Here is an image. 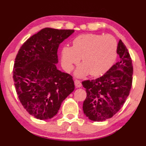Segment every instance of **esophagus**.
Wrapping results in <instances>:
<instances>
[{"instance_id":"1","label":"esophagus","mask_w":146,"mask_h":146,"mask_svg":"<svg viewBox=\"0 0 146 146\" xmlns=\"http://www.w3.org/2000/svg\"><path fill=\"white\" fill-rule=\"evenodd\" d=\"M74 84H75V86H76V88H80L82 86L81 82L78 80H75Z\"/></svg>"}]
</instances>
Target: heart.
<instances>
[{
  "mask_svg": "<svg viewBox=\"0 0 146 146\" xmlns=\"http://www.w3.org/2000/svg\"><path fill=\"white\" fill-rule=\"evenodd\" d=\"M117 44L111 35L84 34L76 37L72 46H64L62 50V64L70 71L81 58L83 64L76 69L75 75L82 77L90 74L98 76L104 74L114 62L117 56Z\"/></svg>",
  "mask_w": 146,
  "mask_h": 146,
  "instance_id": "b5f03b06",
  "label": "heart"
}]
</instances>
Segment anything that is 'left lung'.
Wrapping results in <instances>:
<instances>
[{
  "label": "left lung",
  "instance_id": "8db88e82",
  "mask_svg": "<svg viewBox=\"0 0 146 146\" xmlns=\"http://www.w3.org/2000/svg\"><path fill=\"white\" fill-rule=\"evenodd\" d=\"M117 53L119 60L102 76L82 82L87 93L83 111L90 120L102 121L110 118L123 106L129 96L132 84V60L121 40Z\"/></svg>",
  "mask_w": 146,
  "mask_h": 146
}]
</instances>
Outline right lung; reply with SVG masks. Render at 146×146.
<instances>
[{
  "label": "right lung",
  "mask_w": 146,
  "mask_h": 146,
  "mask_svg": "<svg viewBox=\"0 0 146 146\" xmlns=\"http://www.w3.org/2000/svg\"><path fill=\"white\" fill-rule=\"evenodd\" d=\"M74 30L45 28L30 37L15 58L13 80L19 100L30 114L48 119L74 90L72 76L57 69L60 44Z\"/></svg>",
  "instance_id": "add662e5"
}]
</instances>
